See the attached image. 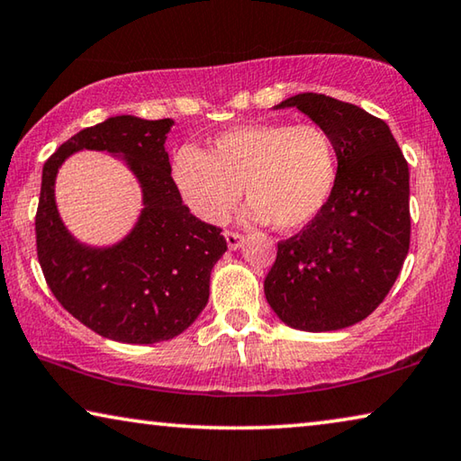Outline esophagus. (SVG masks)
Here are the masks:
<instances>
[{"instance_id":"esophagus-1","label":"esophagus","mask_w":461,"mask_h":461,"mask_svg":"<svg viewBox=\"0 0 461 461\" xmlns=\"http://www.w3.org/2000/svg\"><path fill=\"white\" fill-rule=\"evenodd\" d=\"M223 236H225V242H228L230 250H238V248H242V244H244V236H242V233H238V231H225Z\"/></svg>"}]
</instances>
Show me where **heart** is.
<instances>
[{"mask_svg": "<svg viewBox=\"0 0 461 461\" xmlns=\"http://www.w3.org/2000/svg\"><path fill=\"white\" fill-rule=\"evenodd\" d=\"M172 174L182 201L203 221H225L244 186L252 221L299 231L330 201L339 158L322 127L260 122L219 133L211 153L185 145Z\"/></svg>", "mask_w": 461, "mask_h": 461, "instance_id": "heart-1", "label": "heart"}]
</instances>
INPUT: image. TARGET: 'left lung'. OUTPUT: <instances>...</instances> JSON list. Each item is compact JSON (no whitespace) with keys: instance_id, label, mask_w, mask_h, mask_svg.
I'll return each instance as SVG.
<instances>
[{"instance_id":"left-lung-1","label":"left lung","mask_w":461,"mask_h":461,"mask_svg":"<svg viewBox=\"0 0 461 461\" xmlns=\"http://www.w3.org/2000/svg\"><path fill=\"white\" fill-rule=\"evenodd\" d=\"M275 108H297L332 137L339 178L322 215L276 244L267 302L295 330H342L384 302L406 260L408 164L390 127L359 106L305 92Z\"/></svg>"}]
</instances>
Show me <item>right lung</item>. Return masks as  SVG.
I'll return each instance as SVG.
<instances>
[{
    "label": "right lung",
    "instance_id": "1",
    "mask_svg": "<svg viewBox=\"0 0 461 461\" xmlns=\"http://www.w3.org/2000/svg\"><path fill=\"white\" fill-rule=\"evenodd\" d=\"M172 125V119L111 116L73 135L42 166L36 252L47 285L73 318L127 345H153L185 332L207 305L211 270L228 250L221 230L182 204L164 145ZM84 149L119 157L142 188V213L111 247L79 243L56 209L59 167Z\"/></svg>",
    "mask_w": 461,
    "mask_h": 461
}]
</instances>
